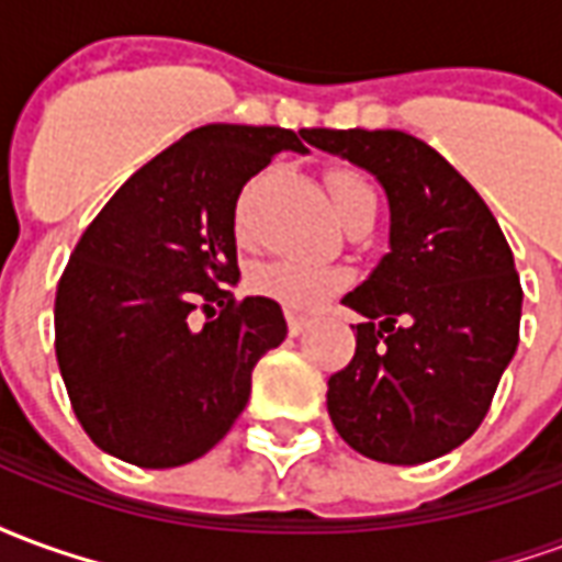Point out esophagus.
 Here are the masks:
<instances>
[{"label":"esophagus","mask_w":562,"mask_h":562,"mask_svg":"<svg viewBox=\"0 0 562 562\" xmlns=\"http://www.w3.org/2000/svg\"><path fill=\"white\" fill-rule=\"evenodd\" d=\"M306 328H310V318L294 316V313H289V334H292V337H297V334H304Z\"/></svg>","instance_id":"34e87169"}]
</instances>
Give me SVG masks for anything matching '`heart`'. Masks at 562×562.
<instances>
[{
    "label": "heart",
    "mask_w": 562,
    "mask_h": 562,
    "mask_svg": "<svg viewBox=\"0 0 562 562\" xmlns=\"http://www.w3.org/2000/svg\"><path fill=\"white\" fill-rule=\"evenodd\" d=\"M325 183H328V195L342 225L358 220V216H367V213H376V192L358 171L334 168L325 177ZM246 204H249V192H244V198H240L237 220H234L240 237L249 228ZM342 282H346V270L330 268V265H310V261H301V258H270V261H261L249 273V289L252 292L277 301L285 310H297V313H306V310L322 304L328 294L340 292Z\"/></svg>",
    "instance_id": "b5f03b06"
}]
</instances>
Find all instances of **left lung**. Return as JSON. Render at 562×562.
<instances>
[{"label":"left lung","mask_w":562,"mask_h":562,"mask_svg":"<svg viewBox=\"0 0 562 562\" xmlns=\"http://www.w3.org/2000/svg\"><path fill=\"white\" fill-rule=\"evenodd\" d=\"M318 149L376 173L391 252L342 304L355 355L328 379V415L364 458L413 467L467 442L518 349L515 258L482 195L430 144L397 128H306Z\"/></svg>","instance_id":"left-lung-1"}]
</instances>
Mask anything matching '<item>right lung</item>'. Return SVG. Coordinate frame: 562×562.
<instances>
[{"instance_id":"right-lung-1","label":"right lung","mask_w":562,"mask_h":562,"mask_svg":"<svg viewBox=\"0 0 562 562\" xmlns=\"http://www.w3.org/2000/svg\"><path fill=\"white\" fill-rule=\"evenodd\" d=\"M304 132L192 128L80 234L56 285L54 346L71 409L108 454L180 467L244 413L252 370L285 340V318L270 297L228 292L240 277L234 207L280 149L306 153ZM198 308L204 329L191 325Z\"/></svg>"}]
</instances>
